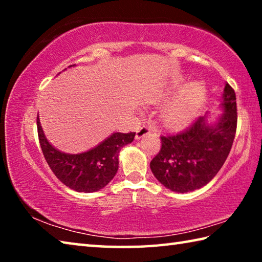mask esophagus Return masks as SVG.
<instances>
[{
	"label": "esophagus",
	"instance_id": "obj_1",
	"mask_svg": "<svg viewBox=\"0 0 262 262\" xmlns=\"http://www.w3.org/2000/svg\"><path fill=\"white\" fill-rule=\"evenodd\" d=\"M150 132H151V129H150V127H148V126H143V127H141L140 129H137V130H136L135 139H136V140H140V139H142V137H144L145 135L150 134Z\"/></svg>",
	"mask_w": 262,
	"mask_h": 262
}]
</instances>
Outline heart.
Wrapping results in <instances>:
<instances>
[{
    "label": "heart",
    "instance_id": "heart-1",
    "mask_svg": "<svg viewBox=\"0 0 262 262\" xmlns=\"http://www.w3.org/2000/svg\"><path fill=\"white\" fill-rule=\"evenodd\" d=\"M177 95L161 111V122L168 129H180L194 120L206 100V88L199 82L185 83V79H176L168 84L156 97L157 100H165Z\"/></svg>",
    "mask_w": 262,
    "mask_h": 262
}]
</instances>
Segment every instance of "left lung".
Segmentation results:
<instances>
[{"instance_id": "8db88e82", "label": "left lung", "mask_w": 262, "mask_h": 262, "mask_svg": "<svg viewBox=\"0 0 262 262\" xmlns=\"http://www.w3.org/2000/svg\"><path fill=\"white\" fill-rule=\"evenodd\" d=\"M221 108L211 122L206 113L185 130L161 136L162 148L151 162L156 179L177 193L206 186L217 174L231 150L237 129V105L233 89L225 84Z\"/></svg>"}]
</instances>
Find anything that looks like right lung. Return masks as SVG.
Wrapping results in <instances>:
<instances>
[{
  "label": "right lung",
  "instance_id": "1",
  "mask_svg": "<svg viewBox=\"0 0 262 262\" xmlns=\"http://www.w3.org/2000/svg\"><path fill=\"white\" fill-rule=\"evenodd\" d=\"M37 127L43 157L53 173L67 187L83 193L97 192L114 178L119 168V152L135 137V133H113L95 148L73 155L60 151L48 142L39 117Z\"/></svg>",
  "mask_w": 262,
  "mask_h": 262
}]
</instances>
